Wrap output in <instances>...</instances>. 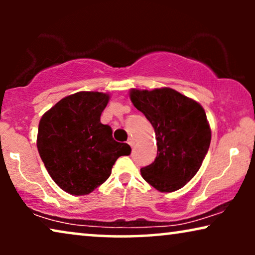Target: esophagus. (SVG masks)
<instances>
[{"mask_svg":"<svg viewBox=\"0 0 255 255\" xmlns=\"http://www.w3.org/2000/svg\"><path fill=\"white\" fill-rule=\"evenodd\" d=\"M128 144L131 146V147H133L134 146V139L133 138H128Z\"/></svg>","mask_w":255,"mask_h":255,"instance_id":"esophagus-1","label":"esophagus"}]
</instances>
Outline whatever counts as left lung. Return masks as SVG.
I'll list each match as a JSON object with an SVG mask.
<instances>
[{
	"label": "left lung",
	"instance_id": "left-lung-1",
	"mask_svg": "<svg viewBox=\"0 0 255 255\" xmlns=\"http://www.w3.org/2000/svg\"><path fill=\"white\" fill-rule=\"evenodd\" d=\"M130 99L154 128L158 145L156 158L142 167L141 176L162 193L180 189L198 172L210 146L204 109L172 88L132 89Z\"/></svg>",
	"mask_w": 255,
	"mask_h": 255
}]
</instances>
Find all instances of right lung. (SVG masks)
Wrapping results in <instances>:
<instances>
[{
	"label": "right lung",
	"mask_w": 255,
	"mask_h": 255,
	"mask_svg": "<svg viewBox=\"0 0 255 255\" xmlns=\"http://www.w3.org/2000/svg\"><path fill=\"white\" fill-rule=\"evenodd\" d=\"M108 94L79 92L66 96L41 117L37 147L55 183L72 195H87L104 183L121 155L131 147L113 138L101 114Z\"/></svg>",
	"instance_id": "obj_1"
}]
</instances>
